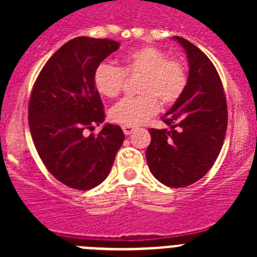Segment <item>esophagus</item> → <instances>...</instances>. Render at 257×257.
<instances>
[{"mask_svg": "<svg viewBox=\"0 0 257 257\" xmlns=\"http://www.w3.org/2000/svg\"><path fill=\"white\" fill-rule=\"evenodd\" d=\"M122 130H123L124 135H130V134L134 131V127L133 126H122Z\"/></svg>", "mask_w": 257, "mask_h": 257, "instance_id": "1", "label": "esophagus"}]
</instances>
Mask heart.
Instances as JSON below:
<instances>
[{
	"label": "heart",
	"mask_w": 257,
	"mask_h": 257,
	"mask_svg": "<svg viewBox=\"0 0 257 257\" xmlns=\"http://www.w3.org/2000/svg\"><path fill=\"white\" fill-rule=\"evenodd\" d=\"M140 73L139 96L124 97L109 112L110 119L126 126H136L156 114L163 105H172L185 91L187 69L178 59L167 58L166 52L154 46L133 50L122 59V68L109 63L97 64L92 73V85L101 96H118L124 74Z\"/></svg>",
	"instance_id": "1"
}]
</instances>
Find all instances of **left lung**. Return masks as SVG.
<instances>
[{
    "label": "left lung",
    "mask_w": 257,
    "mask_h": 257,
    "mask_svg": "<svg viewBox=\"0 0 257 257\" xmlns=\"http://www.w3.org/2000/svg\"><path fill=\"white\" fill-rule=\"evenodd\" d=\"M185 50L189 76L185 91L162 121L170 130L149 128L145 152L154 178L167 187L183 188L207 174L225 139L228 108L221 79L212 61L185 38L175 36Z\"/></svg>",
    "instance_id": "left-lung-1"
}]
</instances>
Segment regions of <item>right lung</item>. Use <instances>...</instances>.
<instances>
[{
  "label": "right lung",
  "mask_w": 257,
  "mask_h": 257,
  "mask_svg": "<svg viewBox=\"0 0 257 257\" xmlns=\"http://www.w3.org/2000/svg\"><path fill=\"white\" fill-rule=\"evenodd\" d=\"M113 40L77 37L49 59L38 74L28 105V123L38 156L50 174L67 187L88 190L110 172L124 134L104 122L100 95L92 85L97 64L118 50Z\"/></svg>",
  "instance_id": "right-lung-1"
}]
</instances>
